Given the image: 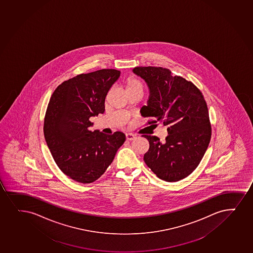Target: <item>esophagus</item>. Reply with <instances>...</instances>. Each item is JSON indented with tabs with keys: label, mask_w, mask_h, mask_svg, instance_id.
Segmentation results:
<instances>
[{
	"label": "esophagus",
	"mask_w": 253,
	"mask_h": 253,
	"mask_svg": "<svg viewBox=\"0 0 253 253\" xmlns=\"http://www.w3.org/2000/svg\"><path fill=\"white\" fill-rule=\"evenodd\" d=\"M135 136L133 134H126V140H133Z\"/></svg>",
	"instance_id": "esophagus-1"
}]
</instances>
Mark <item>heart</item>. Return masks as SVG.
<instances>
[{
  "label": "heart",
  "instance_id": "b5f03b06",
  "mask_svg": "<svg viewBox=\"0 0 253 253\" xmlns=\"http://www.w3.org/2000/svg\"><path fill=\"white\" fill-rule=\"evenodd\" d=\"M126 89L128 92L135 89H140L143 91V84L141 81H139L136 78L129 77L126 81Z\"/></svg>",
  "mask_w": 253,
  "mask_h": 253
}]
</instances>
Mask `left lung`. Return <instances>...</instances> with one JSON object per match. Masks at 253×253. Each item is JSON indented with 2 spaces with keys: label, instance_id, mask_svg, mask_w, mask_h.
Masks as SVG:
<instances>
[{
  "label": "left lung",
  "instance_id": "1",
  "mask_svg": "<svg viewBox=\"0 0 253 253\" xmlns=\"http://www.w3.org/2000/svg\"><path fill=\"white\" fill-rule=\"evenodd\" d=\"M134 75L148 86L147 105L143 117H152L150 124L167 126L168 136L161 142L157 136L142 135L149 141L144 161L158 178L176 182L190 175L208 149L211 128L208 106L200 89L184 78L161 67H135Z\"/></svg>",
  "mask_w": 253,
  "mask_h": 253
}]
</instances>
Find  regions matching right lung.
<instances>
[{
  "label": "right lung",
  "mask_w": 253,
  "mask_h": 253,
  "mask_svg": "<svg viewBox=\"0 0 253 253\" xmlns=\"http://www.w3.org/2000/svg\"><path fill=\"white\" fill-rule=\"evenodd\" d=\"M120 76L116 69L81 74L57 86L48 103L44 135L54 161L66 175L89 184L112 164L125 134L89 130L91 117L105 111V99Z\"/></svg>",
  "instance_id": "obj_1"
}]
</instances>
